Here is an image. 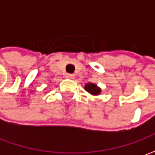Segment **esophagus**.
Segmentation results:
<instances>
[{"mask_svg": "<svg viewBox=\"0 0 155 155\" xmlns=\"http://www.w3.org/2000/svg\"><path fill=\"white\" fill-rule=\"evenodd\" d=\"M65 78H74V75L73 74H66L65 75Z\"/></svg>", "mask_w": 155, "mask_h": 155, "instance_id": "34e87169", "label": "esophagus"}]
</instances>
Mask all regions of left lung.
Wrapping results in <instances>:
<instances>
[{
	"label": "left lung",
	"instance_id": "1",
	"mask_svg": "<svg viewBox=\"0 0 155 155\" xmlns=\"http://www.w3.org/2000/svg\"><path fill=\"white\" fill-rule=\"evenodd\" d=\"M85 90L88 92L93 94V95H98L100 91H101L98 87L97 86L96 84H87L85 85Z\"/></svg>",
	"mask_w": 155,
	"mask_h": 155
}]
</instances>
